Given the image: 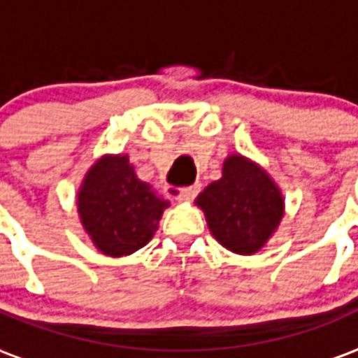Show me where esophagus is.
Listing matches in <instances>:
<instances>
[{"label": "esophagus", "instance_id": "1", "mask_svg": "<svg viewBox=\"0 0 358 358\" xmlns=\"http://www.w3.org/2000/svg\"><path fill=\"white\" fill-rule=\"evenodd\" d=\"M199 184H195V186H189V187H184L182 192H180L178 195H176V199H178L180 203H189L192 199H194L195 195L199 194Z\"/></svg>", "mask_w": 358, "mask_h": 358}]
</instances>
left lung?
Returning <instances> with one entry per match:
<instances>
[{"label":"left lung","mask_w":358,"mask_h":358,"mask_svg":"<svg viewBox=\"0 0 358 358\" xmlns=\"http://www.w3.org/2000/svg\"><path fill=\"white\" fill-rule=\"evenodd\" d=\"M213 238L232 253L255 255L276 234L285 215V199L274 178L253 159L232 153L222 176L197 195Z\"/></svg>","instance_id":"left-lung-1"}]
</instances>
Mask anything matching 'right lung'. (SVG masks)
<instances>
[{"instance_id": "obj_1", "label": "right lung", "mask_w": 358, "mask_h": 358, "mask_svg": "<svg viewBox=\"0 0 358 358\" xmlns=\"http://www.w3.org/2000/svg\"><path fill=\"white\" fill-rule=\"evenodd\" d=\"M169 201L141 182L126 153H105L84 174L76 194L78 218L97 251L126 257L148 245Z\"/></svg>"}]
</instances>
